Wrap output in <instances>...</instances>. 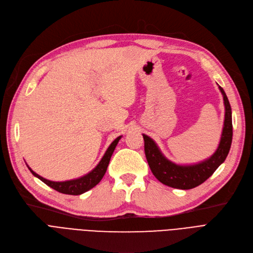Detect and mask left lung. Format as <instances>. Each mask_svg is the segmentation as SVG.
<instances>
[{
    "label": "left lung",
    "instance_id": "8db88e82",
    "mask_svg": "<svg viewBox=\"0 0 253 253\" xmlns=\"http://www.w3.org/2000/svg\"><path fill=\"white\" fill-rule=\"evenodd\" d=\"M225 107L224 124L219 146L213 155L202 162L180 166L169 160L161 153L160 149L151 137L142 134L145 140V153L149 167L156 179L162 184L177 189H191L203 184L214 173L222 164L227 156L233 139L232 108H230L227 96L222 87L219 85Z\"/></svg>",
    "mask_w": 253,
    "mask_h": 253
}]
</instances>
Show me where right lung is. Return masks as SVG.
<instances>
[{"label": "right lung", "instance_id": "right-lung-1", "mask_svg": "<svg viewBox=\"0 0 253 253\" xmlns=\"http://www.w3.org/2000/svg\"><path fill=\"white\" fill-rule=\"evenodd\" d=\"M122 136L117 137L111 146L108 147V149L106 150L105 154L103 155V157L101 158L100 162L97 164V167L91 170L89 173H86L83 177L75 179V180H70V181H65V182H53V181H49L46 180L44 178H42L41 175H39L38 173H36L35 171H33L31 169V168L28 167V169H30V171L37 177L39 180H41L43 183H45L49 187H51L52 189L57 190L61 193L64 194H70V195H80L82 193L86 192L87 190L92 189L93 187L99 183L101 181V179L103 178V175L105 174V171L107 169L109 160H111V157L113 155V153L118 145L119 140L121 139Z\"/></svg>", "mask_w": 253, "mask_h": 253}]
</instances>
